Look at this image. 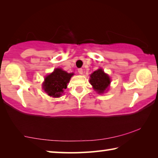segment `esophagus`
Segmentation results:
<instances>
[{
  "label": "esophagus",
  "mask_w": 158,
  "mask_h": 158,
  "mask_svg": "<svg viewBox=\"0 0 158 158\" xmlns=\"http://www.w3.org/2000/svg\"><path fill=\"white\" fill-rule=\"evenodd\" d=\"M78 73L80 74H83V69L81 68H79L78 69Z\"/></svg>",
  "instance_id": "obj_1"
}]
</instances>
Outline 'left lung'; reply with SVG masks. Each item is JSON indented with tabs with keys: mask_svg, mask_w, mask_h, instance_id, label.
I'll use <instances>...</instances> for the list:
<instances>
[{
	"mask_svg": "<svg viewBox=\"0 0 158 158\" xmlns=\"http://www.w3.org/2000/svg\"><path fill=\"white\" fill-rule=\"evenodd\" d=\"M110 78L107 74L104 73L102 69H99L91 74L90 83L96 91L99 93H102L107 89L110 84Z\"/></svg>",
	"mask_w": 158,
	"mask_h": 158,
	"instance_id": "1",
	"label": "left lung"
}]
</instances>
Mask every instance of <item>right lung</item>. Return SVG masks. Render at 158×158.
Returning <instances> with one entry per match:
<instances>
[{
    "label": "right lung",
    "instance_id": "add662e5",
    "mask_svg": "<svg viewBox=\"0 0 158 158\" xmlns=\"http://www.w3.org/2000/svg\"><path fill=\"white\" fill-rule=\"evenodd\" d=\"M73 73L69 74L60 68L56 69L52 74L45 77L43 89L49 96L54 98L60 97Z\"/></svg>",
    "mask_w": 158,
    "mask_h": 158
}]
</instances>
